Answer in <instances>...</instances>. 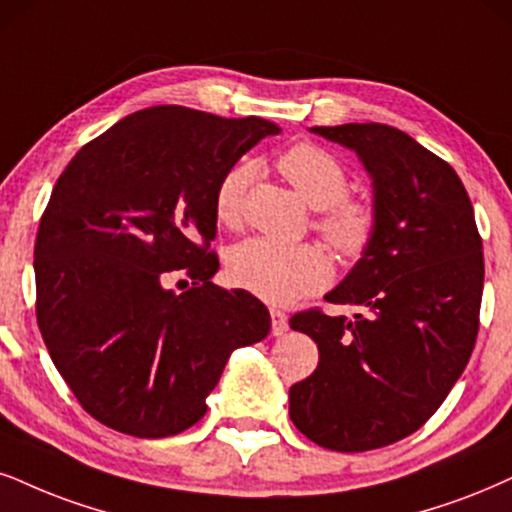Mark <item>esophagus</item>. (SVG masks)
Masks as SVG:
<instances>
[{"label":"esophagus","mask_w":512,"mask_h":512,"mask_svg":"<svg viewBox=\"0 0 512 512\" xmlns=\"http://www.w3.org/2000/svg\"><path fill=\"white\" fill-rule=\"evenodd\" d=\"M270 320H273V327H270V330H273V337H282V334H285L287 327H289L287 313L273 308V311H270Z\"/></svg>","instance_id":"1"}]
</instances>
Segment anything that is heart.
Listing matches in <instances>:
<instances>
[{"instance_id": "heart-1", "label": "heart", "mask_w": 512, "mask_h": 512, "mask_svg": "<svg viewBox=\"0 0 512 512\" xmlns=\"http://www.w3.org/2000/svg\"><path fill=\"white\" fill-rule=\"evenodd\" d=\"M277 168L308 206L325 208L318 218V230L327 242L344 256L361 254L372 239L375 213L363 201L346 199L349 178L342 163L318 144L301 142L280 156ZM251 178L254 166L249 163L232 166L220 178L213 211L223 225H237L244 189ZM227 275L258 299L289 304L327 285L332 266L325 251L315 244H282L266 237H249L227 251Z\"/></svg>"}]
</instances>
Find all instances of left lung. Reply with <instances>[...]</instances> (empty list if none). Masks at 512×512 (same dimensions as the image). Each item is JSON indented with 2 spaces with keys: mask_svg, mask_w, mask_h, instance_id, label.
<instances>
[{
  "mask_svg": "<svg viewBox=\"0 0 512 512\" xmlns=\"http://www.w3.org/2000/svg\"><path fill=\"white\" fill-rule=\"evenodd\" d=\"M308 130L363 163L375 230L349 275L325 294L361 308L356 320L323 311L289 320L320 351L313 375L289 389V418L325 449H382L420 430L470 361L482 239L456 170L406 132L382 123Z\"/></svg>",
  "mask_w": 512,
  "mask_h": 512,
  "instance_id": "1",
  "label": "left lung"
}]
</instances>
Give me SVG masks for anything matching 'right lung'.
Listing matches in <instances>:
<instances>
[{
    "label": "right lung",
    "mask_w": 512,
    "mask_h": 512,
    "mask_svg": "<svg viewBox=\"0 0 512 512\" xmlns=\"http://www.w3.org/2000/svg\"><path fill=\"white\" fill-rule=\"evenodd\" d=\"M277 132L256 116L151 106L61 173L35 242L37 325L102 425L140 439L180 434L204 418L232 351L268 337V308L213 285L218 258L206 249L220 178ZM178 274L193 280L182 295L165 287Z\"/></svg>",
    "instance_id": "right-lung-1"
}]
</instances>
